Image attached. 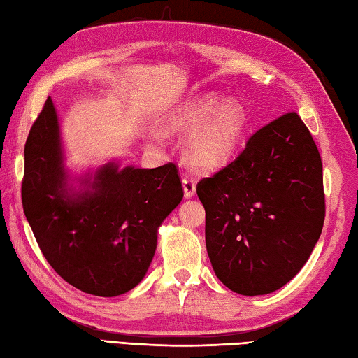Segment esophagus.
<instances>
[{
	"label": "esophagus",
	"instance_id": "obj_1",
	"mask_svg": "<svg viewBox=\"0 0 358 358\" xmlns=\"http://www.w3.org/2000/svg\"><path fill=\"white\" fill-rule=\"evenodd\" d=\"M183 189H185V197H192L194 194H196V180L191 177H185Z\"/></svg>",
	"mask_w": 358,
	"mask_h": 358
}]
</instances>
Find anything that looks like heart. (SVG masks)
<instances>
[{"label":"heart","instance_id":"1","mask_svg":"<svg viewBox=\"0 0 358 358\" xmlns=\"http://www.w3.org/2000/svg\"><path fill=\"white\" fill-rule=\"evenodd\" d=\"M247 125V114L238 101L216 95L201 96L169 123L175 131L196 133L187 144V159L200 171L224 166L235 152Z\"/></svg>","mask_w":358,"mask_h":358}]
</instances>
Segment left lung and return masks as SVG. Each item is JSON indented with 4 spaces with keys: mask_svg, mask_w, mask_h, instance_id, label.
Wrapping results in <instances>:
<instances>
[{
    "mask_svg": "<svg viewBox=\"0 0 358 358\" xmlns=\"http://www.w3.org/2000/svg\"><path fill=\"white\" fill-rule=\"evenodd\" d=\"M213 269L243 296L268 294L307 263L326 217L322 161L297 113L277 117L197 183Z\"/></svg>",
    "mask_w": 358,
    "mask_h": 358,
    "instance_id": "1",
    "label": "left lung"
}]
</instances>
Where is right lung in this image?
<instances>
[{
    "label": "right lung",
    "mask_w": 358,
    "mask_h": 358,
    "mask_svg": "<svg viewBox=\"0 0 358 358\" xmlns=\"http://www.w3.org/2000/svg\"><path fill=\"white\" fill-rule=\"evenodd\" d=\"M92 191L70 196L62 169L59 127L48 96L24 145L22 203L43 257L71 287L120 296L144 278L157 231L183 199L175 162L155 169L109 162Z\"/></svg>",
    "instance_id": "1"
}]
</instances>
